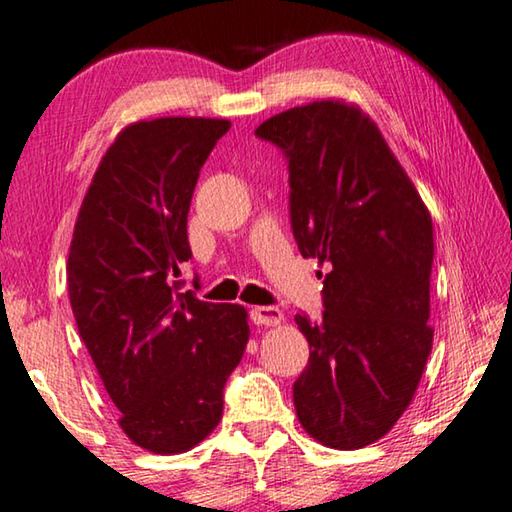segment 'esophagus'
I'll return each mask as SVG.
<instances>
[{
  "mask_svg": "<svg viewBox=\"0 0 512 512\" xmlns=\"http://www.w3.org/2000/svg\"><path fill=\"white\" fill-rule=\"evenodd\" d=\"M281 318L283 313L277 306H254V309H251V322H254V325H279Z\"/></svg>",
  "mask_w": 512,
  "mask_h": 512,
  "instance_id": "1",
  "label": "esophagus"
}]
</instances>
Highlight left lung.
Wrapping results in <instances>:
<instances>
[{"label":"left lung","instance_id":"obj_1","mask_svg":"<svg viewBox=\"0 0 512 512\" xmlns=\"http://www.w3.org/2000/svg\"><path fill=\"white\" fill-rule=\"evenodd\" d=\"M256 137L288 162L290 229L329 265L320 320L297 313L309 364L297 419L318 442L361 448L407 410L432 348V219L412 180L357 107L322 100L281 112Z\"/></svg>","mask_w":512,"mask_h":512}]
</instances>
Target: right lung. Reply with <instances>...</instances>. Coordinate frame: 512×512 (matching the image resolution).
Wrapping results in <instances>:
<instances>
[{"mask_svg": "<svg viewBox=\"0 0 512 512\" xmlns=\"http://www.w3.org/2000/svg\"><path fill=\"white\" fill-rule=\"evenodd\" d=\"M219 119L125 128L86 192L68 254L77 329L121 428L153 453L190 451L224 412V387L249 341L247 311L183 290L187 212ZM196 283V281H194Z\"/></svg>", "mask_w": 512, "mask_h": 512, "instance_id": "1", "label": "right lung"}]
</instances>
